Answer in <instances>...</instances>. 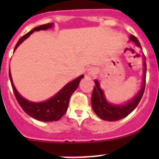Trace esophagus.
<instances>
[{"label": "esophagus", "instance_id": "obj_1", "mask_svg": "<svg viewBox=\"0 0 159 159\" xmlns=\"http://www.w3.org/2000/svg\"><path fill=\"white\" fill-rule=\"evenodd\" d=\"M97 71H98L97 68H94V67H91V68H90L88 69L87 74H86V75H87L88 76L92 77V76H94V75H96V74H97Z\"/></svg>", "mask_w": 159, "mask_h": 159}]
</instances>
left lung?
I'll return each mask as SVG.
<instances>
[{
    "label": "left lung",
    "instance_id": "1",
    "mask_svg": "<svg viewBox=\"0 0 159 159\" xmlns=\"http://www.w3.org/2000/svg\"><path fill=\"white\" fill-rule=\"evenodd\" d=\"M130 41H133L136 46L142 48L139 40L134 36L131 34L129 37ZM145 57H144V70H143V82H142V88L139 90L138 94L133 98L131 100L125 102L124 104L120 105H115V104L110 103L106 99L103 90L101 89L100 84L98 80H94L95 86L94 87L91 96V106L94 113L98 115L100 118L108 121H115L121 120V118H125L129 115L134 108L137 107L139 103L140 102L142 96H143L144 91L145 87V79H146V61H145Z\"/></svg>",
    "mask_w": 159,
    "mask_h": 159
}]
</instances>
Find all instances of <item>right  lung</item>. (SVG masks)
<instances>
[{
	"mask_svg": "<svg viewBox=\"0 0 159 159\" xmlns=\"http://www.w3.org/2000/svg\"><path fill=\"white\" fill-rule=\"evenodd\" d=\"M53 26H54V23H48L38 26L30 30L28 33H27L26 34L24 35L19 39L15 48H14V51L32 33L41 30H48L52 28ZM83 77H84V75H81L73 81L68 82L57 94H54L53 97L50 98L49 99L44 101V102H32L22 97L19 94L18 91H17V89H15L14 83H13L10 68H9V78L11 80V86H12L16 99H17L20 106L21 107L22 109L25 111V113L28 114L29 116L32 117L34 119L38 120V121H45V122L57 121L65 115V112L68 110L70 96L73 94L74 91L78 89L80 81Z\"/></svg>",
	"mask_w": 159,
	"mask_h": 159,
	"instance_id": "obj_1",
	"label": "right lung"
}]
</instances>
